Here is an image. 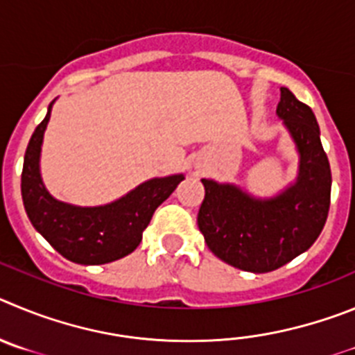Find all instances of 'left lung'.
Listing matches in <instances>:
<instances>
[{"label": "left lung", "instance_id": "8db88e82", "mask_svg": "<svg viewBox=\"0 0 355 355\" xmlns=\"http://www.w3.org/2000/svg\"><path fill=\"white\" fill-rule=\"evenodd\" d=\"M299 152L295 184L274 198H254L233 184L201 178L198 226L209 249L241 270L270 272L308 251L327 221L331 166L311 107L281 88L276 110Z\"/></svg>", "mask_w": 355, "mask_h": 355}]
</instances>
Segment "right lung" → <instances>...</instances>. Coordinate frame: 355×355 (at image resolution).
<instances>
[{"label": "right lung", "instance_id": "obj_1", "mask_svg": "<svg viewBox=\"0 0 355 355\" xmlns=\"http://www.w3.org/2000/svg\"><path fill=\"white\" fill-rule=\"evenodd\" d=\"M53 102L24 154L21 193L28 217L35 230L67 260L81 265L120 260L138 248L155 209L170 198L184 175L146 180L120 200L101 207H76L54 200L44 185L38 164Z\"/></svg>", "mask_w": 355, "mask_h": 355}]
</instances>
